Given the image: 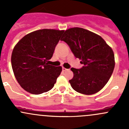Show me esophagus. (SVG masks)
<instances>
[{"label": "esophagus", "instance_id": "1", "mask_svg": "<svg viewBox=\"0 0 129 129\" xmlns=\"http://www.w3.org/2000/svg\"><path fill=\"white\" fill-rule=\"evenodd\" d=\"M62 71H63V72H65V71H68V69H67L66 68H65V67H62Z\"/></svg>", "mask_w": 129, "mask_h": 129}]
</instances>
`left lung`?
<instances>
[{"label":"left lung","mask_w":129,"mask_h":129,"mask_svg":"<svg viewBox=\"0 0 129 129\" xmlns=\"http://www.w3.org/2000/svg\"><path fill=\"white\" fill-rule=\"evenodd\" d=\"M61 40L68 44L75 57L84 64L79 69L71 68L74 77L69 82L73 89L85 95L101 90L115 67L112 48L100 36L79 27L66 30Z\"/></svg>","instance_id":"obj_1"}]
</instances>
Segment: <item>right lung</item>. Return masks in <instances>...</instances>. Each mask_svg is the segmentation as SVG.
<instances>
[{"label":"right lung","mask_w":129,"mask_h":129,"mask_svg":"<svg viewBox=\"0 0 129 129\" xmlns=\"http://www.w3.org/2000/svg\"><path fill=\"white\" fill-rule=\"evenodd\" d=\"M64 30L41 29L25 36L13 49L11 63L17 80L25 90L38 95L51 90L62 67L49 64Z\"/></svg>","instance_id":"obj_1"}]
</instances>
